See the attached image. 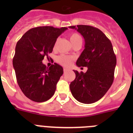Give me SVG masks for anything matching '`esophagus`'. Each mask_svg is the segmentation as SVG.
I'll return each mask as SVG.
<instances>
[{
  "label": "esophagus",
  "mask_w": 133,
  "mask_h": 133,
  "mask_svg": "<svg viewBox=\"0 0 133 133\" xmlns=\"http://www.w3.org/2000/svg\"><path fill=\"white\" fill-rule=\"evenodd\" d=\"M68 71V69H66V68H64V72L65 73V72H66Z\"/></svg>",
  "instance_id": "obj_1"
}]
</instances>
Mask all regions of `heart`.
<instances>
[{"mask_svg": "<svg viewBox=\"0 0 133 133\" xmlns=\"http://www.w3.org/2000/svg\"><path fill=\"white\" fill-rule=\"evenodd\" d=\"M69 38H70V41L71 42L72 44H73L75 43V41H77V40L81 39V37L78 35V34L76 33H73L71 34L69 36ZM72 57L70 56H67V55H61L60 56H58L56 58V61L58 62V63H60L63 66H69L71 63H72Z\"/></svg>", "mask_w": 133, "mask_h": 133, "instance_id": "b5f03b06", "label": "heart"}]
</instances>
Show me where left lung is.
I'll list each match as a JSON object with an SVG mask.
<instances>
[{"mask_svg":"<svg viewBox=\"0 0 133 133\" xmlns=\"http://www.w3.org/2000/svg\"><path fill=\"white\" fill-rule=\"evenodd\" d=\"M83 36L84 49L77 59V66H87L86 72L73 70L75 79L70 83L72 96L78 102L98 101L112 85L117 58L110 40L101 30L88 25L70 26Z\"/></svg>","mask_w":133,"mask_h":133,"instance_id":"1","label":"left lung"}]
</instances>
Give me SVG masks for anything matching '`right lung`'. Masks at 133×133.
Wrapping results in <instances>:
<instances>
[{"instance_id": "1", "label": "right lung", "mask_w": 133, "mask_h": 133, "mask_svg": "<svg viewBox=\"0 0 133 133\" xmlns=\"http://www.w3.org/2000/svg\"><path fill=\"white\" fill-rule=\"evenodd\" d=\"M66 29L36 27L28 30L16 44L12 64L17 83L24 95L32 101H46L55 94L63 69L55 63L46 67L43 60L52 52L57 38Z\"/></svg>"}]
</instances>
